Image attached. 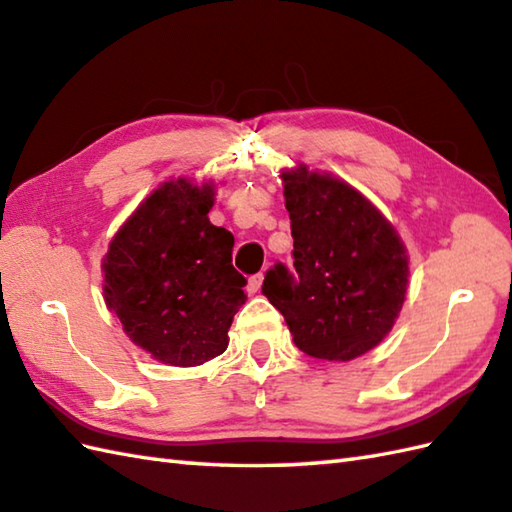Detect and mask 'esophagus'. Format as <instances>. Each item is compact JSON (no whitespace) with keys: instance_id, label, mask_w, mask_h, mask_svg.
Listing matches in <instances>:
<instances>
[{"instance_id":"obj_1","label":"esophagus","mask_w":512,"mask_h":512,"mask_svg":"<svg viewBox=\"0 0 512 512\" xmlns=\"http://www.w3.org/2000/svg\"><path fill=\"white\" fill-rule=\"evenodd\" d=\"M262 282H264V275H262V273L250 277V279H248V286H246V288H248V293H250V295H255L257 290L262 288Z\"/></svg>"}]
</instances>
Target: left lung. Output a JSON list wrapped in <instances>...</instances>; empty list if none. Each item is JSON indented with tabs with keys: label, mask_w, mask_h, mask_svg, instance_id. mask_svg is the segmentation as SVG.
<instances>
[{
	"label": "left lung",
	"mask_w": 512,
	"mask_h": 512,
	"mask_svg": "<svg viewBox=\"0 0 512 512\" xmlns=\"http://www.w3.org/2000/svg\"><path fill=\"white\" fill-rule=\"evenodd\" d=\"M293 266L264 277L299 350L350 362L390 333L408 288V255L393 224L350 184L297 166L282 173Z\"/></svg>",
	"instance_id": "left-lung-1"
}]
</instances>
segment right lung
<instances>
[{"label":"right lung","mask_w":512,"mask_h":512,"mask_svg":"<svg viewBox=\"0 0 512 512\" xmlns=\"http://www.w3.org/2000/svg\"><path fill=\"white\" fill-rule=\"evenodd\" d=\"M213 204V184L166 182L126 219L104 257L106 306L162 364L199 366L222 355L246 302L235 237L210 224Z\"/></svg>","instance_id":"right-lung-1"}]
</instances>
